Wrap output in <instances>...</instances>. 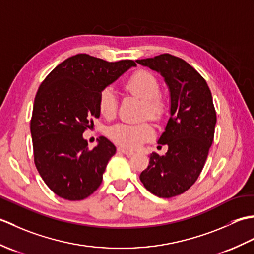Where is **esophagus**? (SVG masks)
Instances as JSON below:
<instances>
[{"mask_svg": "<svg viewBox=\"0 0 254 254\" xmlns=\"http://www.w3.org/2000/svg\"><path fill=\"white\" fill-rule=\"evenodd\" d=\"M119 150H120L121 153H123L124 155H127V156H132L133 154H134V152L133 150H130V149H127V148H123V147H120L119 148Z\"/></svg>", "mask_w": 254, "mask_h": 254, "instance_id": "1", "label": "esophagus"}]
</instances>
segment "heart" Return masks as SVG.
Returning a JSON list of instances; mask_svg holds the SVG:
<instances>
[{
	"label": "heart",
	"instance_id": "obj_1",
	"mask_svg": "<svg viewBox=\"0 0 254 254\" xmlns=\"http://www.w3.org/2000/svg\"><path fill=\"white\" fill-rule=\"evenodd\" d=\"M124 88L128 93L137 96L144 100V117L154 120H159L164 116L165 104L160 98V84L155 75L146 71L138 69L134 72L124 83ZM118 109V98L116 93L110 87L100 90L98 97V110L106 119L115 118ZM154 128L147 122L143 123H118L108 131V135L113 142L123 147L133 148L138 144L152 137Z\"/></svg>",
	"mask_w": 254,
	"mask_h": 254
}]
</instances>
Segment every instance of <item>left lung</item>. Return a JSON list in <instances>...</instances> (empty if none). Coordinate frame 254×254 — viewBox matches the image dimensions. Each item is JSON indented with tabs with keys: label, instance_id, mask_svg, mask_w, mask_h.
Instances as JSON below:
<instances>
[{
	"label": "left lung",
	"instance_id": "8db88e82",
	"mask_svg": "<svg viewBox=\"0 0 254 254\" xmlns=\"http://www.w3.org/2000/svg\"><path fill=\"white\" fill-rule=\"evenodd\" d=\"M136 62L159 72L170 90V118L158 141L168 150L150 154L139 179L155 195L177 196L195 183L207 159L216 124L212 93L195 68L169 53Z\"/></svg>",
	"mask_w": 254,
	"mask_h": 254
}]
</instances>
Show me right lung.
Instances as JSON below:
<instances>
[{
	"label": "right lung",
	"mask_w": 254,
	"mask_h": 254,
	"mask_svg": "<svg viewBox=\"0 0 254 254\" xmlns=\"http://www.w3.org/2000/svg\"><path fill=\"white\" fill-rule=\"evenodd\" d=\"M135 65L133 60L107 62L80 53L59 64L40 84L30 120L34 160L58 196L79 201L101 185L116 147L101 136L89 149L83 133L100 116V90Z\"/></svg>",
	"instance_id": "right-lung-1"
}]
</instances>
